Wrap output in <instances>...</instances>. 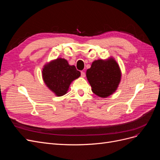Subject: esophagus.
Returning <instances> with one entry per match:
<instances>
[{
	"label": "esophagus",
	"mask_w": 160,
	"mask_h": 160,
	"mask_svg": "<svg viewBox=\"0 0 160 160\" xmlns=\"http://www.w3.org/2000/svg\"><path fill=\"white\" fill-rule=\"evenodd\" d=\"M81 75L82 77H85V73L84 71H81Z\"/></svg>",
	"instance_id": "obj_1"
}]
</instances>
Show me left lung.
<instances>
[{"instance_id":"8db88e82","label":"left lung","mask_w":160,"mask_h":160,"mask_svg":"<svg viewBox=\"0 0 160 160\" xmlns=\"http://www.w3.org/2000/svg\"><path fill=\"white\" fill-rule=\"evenodd\" d=\"M86 77L93 93L106 98L118 89L122 79V71L113 57L95 60L87 70Z\"/></svg>"}]
</instances>
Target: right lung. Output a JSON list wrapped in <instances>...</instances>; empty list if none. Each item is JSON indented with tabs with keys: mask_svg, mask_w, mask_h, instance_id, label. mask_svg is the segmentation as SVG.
Masks as SVG:
<instances>
[{
	"mask_svg": "<svg viewBox=\"0 0 160 160\" xmlns=\"http://www.w3.org/2000/svg\"><path fill=\"white\" fill-rule=\"evenodd\" d=\"M81 76L75 65H70L65 59L57 58L47 62L42 69L45 84L57 97L65 95L71 83Z\"/></svg>",
	"mask_w": 160,
	"mask_h": 160,
	"instance_id": "obj_1",
	"label": "right lung"
}]
</instances>
